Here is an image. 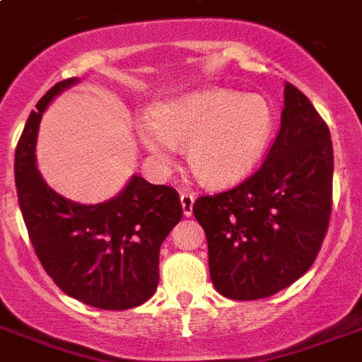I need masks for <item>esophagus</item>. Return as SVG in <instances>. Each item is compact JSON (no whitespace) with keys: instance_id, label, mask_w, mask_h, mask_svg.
Instances as JSON below:
<instances>
[{"instance_id":"obj_1","label":"esophagus","mask_w":362,"mask_h":362,"mask_svg":"<svg viewBox=\"0 0 362 362\" xmlns=\"http://www.w3.org/2000/svg\"><path fill=\"white\" fill-rule=\"evenodd\" d=\"M180 203H182V212H184V216H192L193 203H195V197H193L192 193H182Z\"/></svg>"}]
</instances>
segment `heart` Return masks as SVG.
I'll use <instances>...</instances> for the list:
<instances>
[{"label":"heart","instance_id":"obj_1","mask_svg":"<svg viewBox=\"0 0 362 362\" xmlns=\"http://www.w3.org/2000/svg\"><path fill=\"white\" fill-rule=\"evenodd\" d=\"M273 129L266 98L211 87L159 102L136 131L157 165H169L176 148H186L187 165L203 184L228 186L258 165Z\"/></svg>","mask_w":362,"mask_h":362}]
</instances>
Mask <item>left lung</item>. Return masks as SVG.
I'll return each mask as SVG.
<instances>
[{
    "mask_svg": "<svg viewBox=\"0 0 362 362\" xmlns=\"http://www.w3.org/2000/svg\"><path fill=\"white\" fill-rule=\"evenodd\" d=\"M332 173L327 123L308 96L285 83L279 134L264 165L239 186L193 205L222 296H273L310 269L327 235Z\"/></svg>",
    "mask_w": 362,
    "mask_h": 362,
    "instance_id": "left-lung-1",
    "label": "left lung"
}]
</instances>
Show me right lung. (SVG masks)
I'll return each mask as SVG.
<instances>
[{
  "label": "right lung",
  "instance_id": "1",
  "mask_svg": "<svg viewBox=\"0 0 362 362\" xmlns=\"http://www.w3.org/2000/svg\"><path fill=\"white\" fill-rule=\"evenodd\" d=\"M71 77L45 93L28 117L15 151V184L30 241L60 291L98 310L148 302L159 283V248L182 218L180 197L132 175L115 197L81 205L52 189L35 165L40 121Z\"/></svg>",
  "mask_w": 362,
  "mask_h": 362
}]
</instances>
